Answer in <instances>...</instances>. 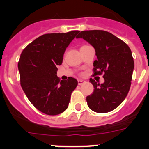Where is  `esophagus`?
<instances>
[{"mask_svg": "<svg viewBox=\"0 0 149 149\" xmlns=\"http://www.w3.org/2000/svg\"><path fill=\"white\" fill-rule=\"evenodd\" d=\"M85 84V81L82 80V79H78V84L79 85H82Z\"/></svg>", "mask_w": 149, "mask_h": 149, "instance_id": "34e87169", "label": "esophagus"}]
</instances>
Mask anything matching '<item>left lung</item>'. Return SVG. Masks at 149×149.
I'll return each instance as SVG.
<instances>
[{"instance_id":"1","label":"left lung","mask_w":149,"mask_h":149,"mask_svg":"<svg viewBox=\"0 0 149 149\" xmlns=\"http://www.w3.org/2000/svg\"><path fill=\"white\" fill-rule=\"evenodd\" d=\"M83 38L95 47L97 59L94 62L93 77L104 74L105 82H90L94 91L87 97L88 107L94 112L105 113L115 109L123 102L130 90L134 62L130 47L122 40L104 30L79 32Z\"/></svg>"}]
</instances>
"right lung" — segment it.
<instances>
[{
    "label": "right lung",
    "instance_id": "add662e5",
    "mask_svg": "<svg viewBox=\"0 0 149 149\" xmlns=\"http://www.w3.org/2000/svg\"><path fill=\"white\" fill-rule=\"evenodd\" d=\"M79 32L44 34L28 44L20 55L22 88L32 105L47 115L64 112L78 84L72 77L60 81L56 74L65 51Z\"/></svg>",
    "mask_w": 149,
    "mask_h": 149
}]
</instances>
